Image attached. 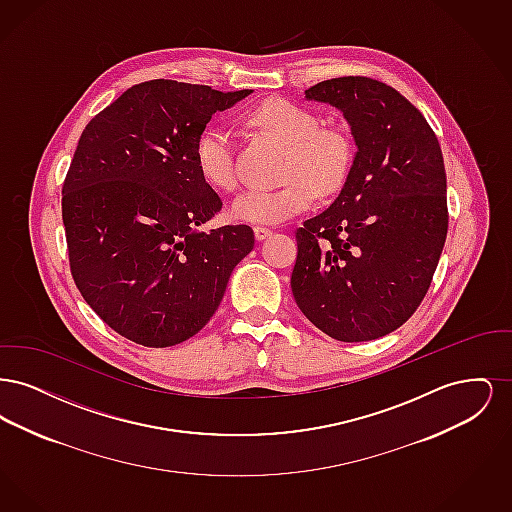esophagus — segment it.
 Here are the masks:
<instances>
[{
  "instance_id": "34e87169",
  "label": "esophagus",
  "mask_w": 512,
  "mask_h": 512,
  "mask_svg": "<svg viewBox=\"0 0 512 512\" xmlns=\"http://www.w3.org/2000/svg\"><path fill=\"white\" fill-rule=\"evenodd\" d=\"M253 234H255V240H257V242H263V240H268V238L272 236V230L265 228V226H255V228H253Z\"/></svg>"
}]
</instances>
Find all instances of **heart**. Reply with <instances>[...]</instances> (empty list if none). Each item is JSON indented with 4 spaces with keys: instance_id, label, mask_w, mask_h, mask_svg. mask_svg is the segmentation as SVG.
Listing matches in <instances>:
<instances>
[{
    "instance_id": "heart-1",
    "label": "heart",
    "mask_w": 512,
    "mask_h": 512,
    "mask_svg": "<svg viewBox=\"0 0 512 512\" xmlns=\"http://www.w3.org/2000/svg\"><path fill=\"white\" fill-rule=\"evenodd\" d=\"M249 124L288 146L280 188H257L238 195L230 217L249 224H280L307 211L318 194L338 192L351 167V140L334 126H322L315 111L288 99H268L247 115ZM194 161L201 178L219 192L238 188L236 147L219 122L207 124L197 136Z\"/></svg>"
}]
</instances>
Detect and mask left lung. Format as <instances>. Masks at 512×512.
Here are the masks:
<instances>
[{
	"label": "left lung",
	"instance_id": "left-lung-1",
	"mask_svg": "<svg viewBox=\"0 0 512 512\" xmlns=\"http://www.w3.org/2000/svg\"><path fill=\"white\" fill-rule=\"evenodd\" d=\"M305 99L336 107L357 151L340 195L295 234L293 297L330 338L378 340L418 309L447 238L438 138L409 99L372 78L324 80Z\"/></svg>",
	"mask_w": 512,
	"mask_h": 512
}]
</instances>
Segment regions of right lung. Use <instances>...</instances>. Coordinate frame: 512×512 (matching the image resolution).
<instances>
[{
    "label": "right lung",
    "mask_w": 512,
    "mask_h": 512,
    "mask_svg": "<svg viewBox=\"0 0 512 512\" xmlns=\"http://www.w3.org/2000/svg\"><path fill=\"white\" fill-rule=\"evenodd\" d=\"M249 94L149 80L84 128L63 184L71 272L86 303L124 338L146 347L190 340L253 249L245 224L199 230L222 201L194 161L211 117Z\"/></svg>",
    "instance_id": "obj_1"
}]
</instances>
